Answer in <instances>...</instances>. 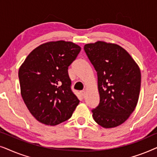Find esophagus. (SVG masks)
<instances>
[{"label":"esophagus","instance_id":"esophagus-1","mask_svg":"<svg viewBox=\"0 0 157 157\" xmlns=\"http://www.w3.org/2000/svg\"><path fill=\"white\" fill-rule=\"evenodd\" d=\"M80 93H81V95H82L83 97H84L85 95H86V91H85V90H83V91H81Z\"/></svg>","mask_w":157,"mask_h":157}]
</instances>
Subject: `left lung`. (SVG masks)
I'll return each mask as SVG.
<instances>
[{
    "mask_svg": "<svg viewBox=\"0 0 157 157\" xmlns=\"http://www.w3.org/2000/svg\"><path fill=\"white\" fill-rule=\"evenodd\" d=\"M84 51L98 76L100 102L92 109L94 121L106 128L121 125L138 102L140 69L129 53L117 44L97 41L86 44Z\"/></svg>",
    "mask_w": 157,
    "mask_h": 157,
    "instance_id": "8db88e82",
    "label": "left lung"
}]
</instances>
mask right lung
Listing matches in <instances>:
<instances>
[{
    "label": "right lung",
    "instance_id": "right-lung-1",
    "mask_svg": "<svg viewBox=\"0 0 157 157\" xmlns=\"http://www.w3.org/2000/svg\"><path fill=\"white\" fill-rule=\"evenodd\" d=\"M81 49L69 41L46 43L32 51L19 68L21 96L40 123L61 124L71 117L79 104L71 89L68 68Z\"/></svg>",
    "mask_w": 157,
    "mask_h": 157
}]
</instances>
